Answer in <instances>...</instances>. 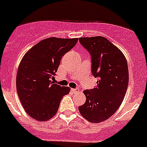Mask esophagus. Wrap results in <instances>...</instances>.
Returning a JSON list of instances; mask_svg holds the SVG:
<instances>
[{"label": "esophagus", "instance_id": "esophagus-1", "mask_svg": "<svg viewBox=\"0 0 147 147\" xmlns=\"http://www.w3.org/2000/svg\"><path fill=\"white\" fill-rule=\"evenodd\" d=\"M71 92H77L78 91V90H77V89H71Z\"/></svg>", "mask_w": 147, "mask_h": 147}]
</instances>
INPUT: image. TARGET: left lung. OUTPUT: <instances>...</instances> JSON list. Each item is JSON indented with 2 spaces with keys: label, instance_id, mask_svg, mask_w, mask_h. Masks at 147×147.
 I'll return each mask as SVG.
<instances>
[{
  "label": "left lung",
  "instance_id": "left-lung-1",
  "mask_svg": "<svg viewBox=\"0 0 147 147\" xmlns=\"http://www.w3.org/2000/svg\"><path fill=\"white\" fill-rule=\"evenodd\" d=\"M92 59V73L98 78L97 86L84 91L86 102L80 113L90 123L105 121L121 105L129 84V69L125 55L103 36L79 38Z\"/></svg>",
  "mask_w": 147,
  "mask_h": 147
}]
</instances>
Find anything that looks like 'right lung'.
Here are the masks:
<instances>
[{"mask_svg":"<svg viewBox=\"0 0 147 147\" xmlns=\"http://www.w3.org/2000/svg\"><path fill=\"white\" fill-rule=\"evenodd\" d=\"M78 38L50 37L43 39L25 53L16 76V90L26 113L38 121H48L57 112L60 101L70 92L51 81L66 52Z\"/></svg>","mask_w":147,"mask_h":147,"instance_id":"add662e5","label":"right lung"}]
</instances>
